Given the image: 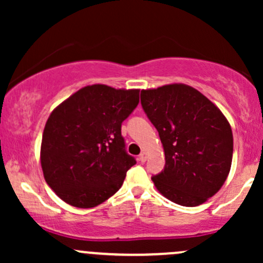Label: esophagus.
Listing matches in <instances>:
<instances>
[{"label": "esophagus", "mask_w": 263, "mask_h": 263, "mask_svg": "<svg viewBox=\"0 0 263 263\" xmlns=\"http://www.w3.org/2000/svg\"><path fill=\"white\" fill-rule=\"evenodd\" d=\"M147 158H148V153L144 152V151H143V152H142L140 155V158H138V159H140L141 162H146Z\"/></svg>", "instance_id": "obj_1"}]
</instances>
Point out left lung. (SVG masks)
<instances>
[{
	"label": "left lung",
	"instance_id": "8db88e82",
	"mask_svg": "<svg viewBox=\"0 0 263 263\" xmlns=\"http://www.w3.org/2000/svg\"><path fill=\"white\" fill-rule=\"evenodd\" d=\"M141 104L164 149V171L152 178L157 190L183 206L205 203L231 168L234 138L225 115L185 84L142 90Z\"/></svg>",
	"mask_w": 263,
	"mask_h": 263
}]
</instances>
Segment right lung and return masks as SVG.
<instances>
[{"label": "right lung", "mask_w": 263, "mask_h": 263, "mask_svg": "<svg viewBox=\"0 0 263 263\" xmlns=\"http://www.w3.org/2000/svg\"><path fill=\"white\" fill-rule=\"evenodd\" d=\"M140 102L138 89L81 87L48 117L41 165L48 185L66 204L98 206L121 188L136 164L125 151L121 123Z\"/></svg>", "instance_id": "obj_1"}]
</instances>
